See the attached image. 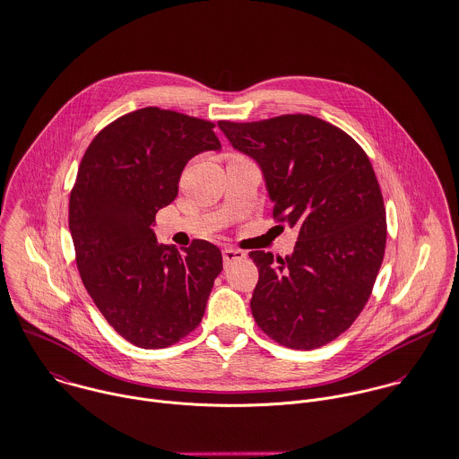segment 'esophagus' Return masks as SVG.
I'll return each mask as SVG.
<instances>
[{
	"label": "esophagus",
	"instance_id": "34e87169",
	"mask_svg": "<svg viewBox=\"0 0 459 459\" xmlns=\"http://www.w3.org/2000/svg\"><path fill=\"white\" fill-rule=\"evenodd\" d=\"M246 258V253L240 251V249H233V247H228L222 251V260H224V265H230L233 262H238V260H244Z\"/></svg>",
	"mask_w": 459,
	"mask_h": 459
}]
</instances>
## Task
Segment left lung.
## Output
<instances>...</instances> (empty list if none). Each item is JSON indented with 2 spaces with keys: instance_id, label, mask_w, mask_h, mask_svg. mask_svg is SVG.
Here are the masks:
<instances>
[{
  "instance_id": "1",
  "label": "left lung",
  "mask_w": 459,
  "mask_h": 459,
  "mask_svg": "<svg viewBox=\"0 0 459 459\" xmlns=\"http://www.w3.org/2000/svg\"><path fill=\"white\" fill-rule=\"evenodd\" d=\"M219 128L260 165L274 217L299 231L285 258L249 253L260 274L253 316L285 347H322L361 313L383 264L386 215L372 163L354 139L313 116Z\"/></svg>"
}]
</instances>
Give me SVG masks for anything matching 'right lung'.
Wrapping results in <instances>:
<instances>
[{
    "mask_svg": "<svg viewBox=\"0 0 459 459\" xmlns=\"http://www.w3.org/2000/svg\"><path fill=\"white\" fill-rule=\"evenodd\" d=\"M219 150L213 123L148 107L103 128L82 158L69 199L76 265L101 315L137 347H169L204 315L219 247L195 240L179 253L152 226L188 160Z\"/></svg>",
    "mask_w": 459,
    "mask_h": 459,
    "instance_id": "obj_1",
    "label": "right lung"
}]
</instances>
